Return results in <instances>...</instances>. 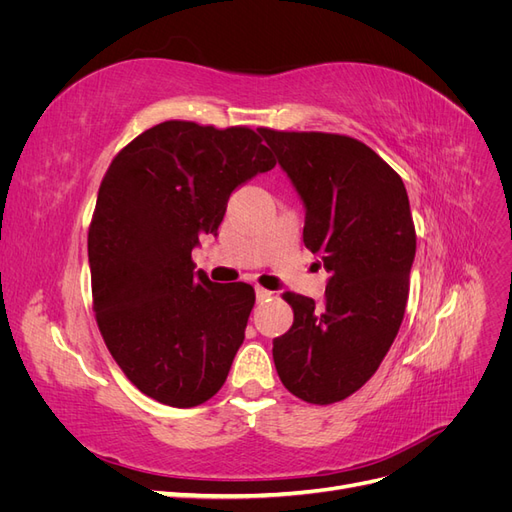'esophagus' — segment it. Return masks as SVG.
<instances>
[{
  "mask_svg": "<svg viewBox=\"0 0 512 512\" xmlns=\"http://www.w3.org/2000/svg\"><path fill=\"white\" fill-rule=\"evenodd\" d=\"M271 294H273V292H269L267 288L256 286V299H258V303H262V301H269V299H271Z\"/></svg>",
  "mask_w": 512,
  "mask_h": 512,
  "instance_id": "esophagus-1",
  "label": "esophagus"
}]
</instances>
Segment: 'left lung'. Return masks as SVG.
<instances>
[{"label":"left lung","instance_id":"left-lung-1","mask_svg":"<svg viewBox=\"0 0 512 512\" xmlns=\"http://www.w3.org/2000/svg\"><path fill=\"white\" fill-rule=\"evenodd\" d=\"M305 205L303 243L322 258V305L284 292L292 327L273 339L286 389L329 406L376 374L406 314L416 232L406 185L374 149L344 134L260 128Z\"/></svg>","mask_w":512,"mask_h":512}]
</instances>
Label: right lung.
<instances>
[{"label": "right lung", "mask_w": 512, "mask_h": 512, "mask_svg": "<svg viewBox=\"0 0 512 512\" xmlns=\"http://www.w3.org/2000/svg\"><path fill=\"white\" fill-rule=\"evenodd\" d=\"M275 166L247 126L158 123L123 147L100 183L87 250L98 329L123 374L173 408L222 389L256 301L250 284L194 271L237 185Z\"/></svg>", "instance_id": "obj_1"}]
</instances>
